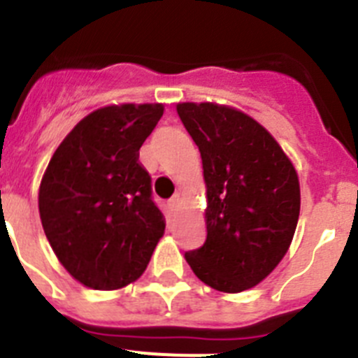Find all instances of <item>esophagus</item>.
I'll use <instances>...</instances> for the list:
<instances>
[{"label":"esophagus","instance_id":"esophagus-1","mask_svg":"<svg viewBox=\"0 0 358 358\" xmlns=\"http://www.w3.org/2000/svg\"><path fill=\"white\" fill-rule=\"evenodd\" d=\"M177 202H179V199H177V195H176V197H172V199H170V202H169L170 211H176V208H177Z\"/></svg>","mask_w":358,"mask_h":358}]
</instances>
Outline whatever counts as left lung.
<instances>
[{"mask_svg": "<svg viewBox=\"0 0 358 358\" xmlns=\"http://www.w3.org/2000/svg\"><path fill=\"white\" fill-rule=\"evenodd\" d=\"M199 147L206 182V242L185 258L218 292L252 289L289 251L299 218V179L271 132L215 102L177 103Z\"/></svg>", "mask_w": 358, "mask_h": 358, "instance_id": "left-lung-1", "label": "left lung"}]
</instances>
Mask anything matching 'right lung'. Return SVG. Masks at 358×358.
Returning a JSON list of instances; mask_svg holds the SVG:
<instances>
[{"mask_svg":"<svg viewBox=\"0 0 358 358\" xmlns=\"http://www.w3.org/2000/svg\"><path fill=\"white\" fill-rule=\"evenodd\" d=\"M163 103H113L82 118L53 152L39 186L44 235L62 267L94 290L145 273L164 218L152 202L140 148Z\"/></svg>","mask_w":358,"mask_h":358,"instance_id":"right-lung-1","label":"right lung"}]
</instances>
